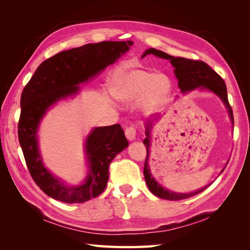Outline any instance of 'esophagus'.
Listing matches in <instances>:
<instances>
[{"mask_svg": "<svg viewBox=\"0 0 250 250\" xmlns=\"http://www.w3.org/2000/svg\"><path fill=\"white\" fill-rule=\"evenodd\" d=\"M125 135L129 141H133L135 139V135H137V128L134 126L127 127L125 129Z\"/></svg>", "mask_w": 250, "mask_h": 250, "instance_id": "esophagus-1", "label": "esophagus"}]
</instances>
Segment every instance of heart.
I'll return each mask as SVG.
<instances>
[{
  "mask_svg": "<svg viewBox=\"0 0 250 250\" xmlns=\"http://www.w3.org/2000/svg\"><path fill=\"white\" fill-rule=\"evenodd\" d=\"M110 90L118 100L135 102L142 100L147 111L160 108L171 92V81L164 74L144 70L119 71L112 80Z\"/></svg>",
  "mask_w": 250,
  "mask_h": 250,
  "instance_id": "b5f03b06",
  "label": "heart"
}]
</instances>
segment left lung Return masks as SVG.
I'll use <instances>...</instances> for the list:
<instances>
[{"label":"left lung","mask_w":250,"mask_h":250,"mask_svg":"<svg viewBox=\"0 0 250 250\" xmlns=\"http://www.w3.org/2000/svg\"><path fill=\"white\" fill-rule=\"evenodd\" d=\"M148 54H153L157 57L169 60L171 64L174 66V69H175L174 70V73H175V76L178 79V86L183 93L191 92V90L198 87L200 89H208L215 93L223 101L225 106L228 107L230 120L233 124L232 109L228 99V88H226L225 82L221 78V76H219L209 65H208L204 62H201V60H193L184 57H174L167 54V53L153 48L146 50L142 57H145ZM151 128H152V122L150 121V122L146 124V138L143 141V143L144 145L146 146L147 150L145 165H144V176H145L146 184L149 188V190L152 192V194L163 199L176 201L190 198L192 196L197 195L206 190L208 186L200 188L198 191L191 193H176L167 190V188H163L161 185H158L156 183V180L152 177V175H151L148 166V160L150 154Z\"/></svg>","instance_id":"8db88e82"}]
</instances>
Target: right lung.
<instances>
[{"instance_id": "obj_1", "label": "right lung", "mask_w": 250, "mask_h": 250, "mask_svg": "<svg viewBox=\"0 0 250 250\" xmlns=\"http://www.w3.org/2000/svg\"><path fill=\"white\" fill-rule=\"evenodd\" d=\"M132 42L87 43L58 53L37 67L21 97L19 141L35 184L50 197L64 203H82L99 196L106 188L111 161L128 147L120 124L94 128L85 142L88 174L77 187L65 186L43 166L37 129L48 109L57 101L76 95L78 84L96 76L129 50Z\"/></svg>"}]
</instances>
